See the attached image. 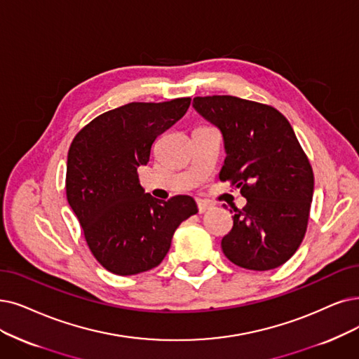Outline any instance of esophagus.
I'll return each mask as SVG.
<instances>
[{
	"mask_svg": "<svg viewBox=\"0 0 359 359\" xmlns=\"http://www.w3.org/2000/svg\"><path fill=\"white\" fill-rule=\"evenodd\" d=\"M197 208H198V212H200V213H203V212H206L208 209L212 208V203L208 202V200L197 198Z\"/></svg>",
	"mask_w": 359,
	"mask_h": 359,
	"instance_id": "esophagus-1",
	"label": "esophagus"
}]
</instances>
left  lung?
I'll return each mask as SVG.
<instances>
[{"label":"left lung","mask_w":359,"mask_h":359,"mask_svg":"<svg viewBox=\"0 0 359 359\" xmlns=\"http://www.w3.org/2000/svg\"><path fill=\"white\" fill-rule=\"evenodd\" d=\"M193 107L218 128L226 153L221 181H231L248 203L234 208L221 241L233 264L253 271L287 262L302 243L313 174L289 121L271 106L233 95L196 97Z\"/></svg>","instance_id":"1"}]
</instances>
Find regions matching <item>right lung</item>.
I'll return each instance as SVG.
<instances>
[{
	"instance_id": "right-lung-1",
	"label": "right lung",
	"mask_w": 359,
	"mask_h": 359,
	"mask_svg": "<svg viewBox=\"0 0 359 359\" xmlns=\"http://www.w3.org/2000/svg\"><path fill=\"white\" fill-rule=\"evenodd\" d=\"M190 97L130 103L100 114L78 133L67 153L66 196L100 265L135 276L159 265L175 229L197 213L190 196L157 200L141 187L154 140L178 122Z\"/></svg>"
}]
</instances>
